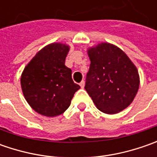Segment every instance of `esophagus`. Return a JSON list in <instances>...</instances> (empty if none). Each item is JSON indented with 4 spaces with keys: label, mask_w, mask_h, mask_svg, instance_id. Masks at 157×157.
<instances>
[{
    "label": "esophagus",
    "mask_w": 157,
    "mask_h": 157,
    "mask_svg": "<svg viewBox=\"0 0 157 157\" xmlns=\"http://www.w3.org/2000/svg\"><path fill=\"white\" fill-rule=\"evenodd\" d=\"M79 86H80V87L81 88H84V86H85V82H84V80H82V81L79 83Z\"/></svg>",
    "instance_id": "34e87169"
}]
</instances>
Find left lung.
Wrapping results in <instances>:
<instances>
[{
  "mask_svg": "<svg viewBox=\"0 0 157 157\" xmlns=\"http://www.w3.org/2000/svg\"><path fill=\"white\" fill-rule=\"evenodd\" d=\"M90 68L85 88L96 107L114 114L133 102L140 86L136 64L125 52L110 43H100L87 49Z\"/></svg>",
  "mask_w": 157,
  "mask_h": 157,
  "instance_id": "1",
  "label": "left lung"
}]
</instances>
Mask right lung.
Wrapping results in <instances>:
<instances>
[{
    "mask_svg": "<svg viewBox=\"0 0 157 157\" xmlns=\"http://www.w3.org/2000/svg\"><path fill=\"white\" fill-rule=\"evenodd\" d=\"M70 45L52 43L44 46L21 72V87L30 107L44 116L62 114L80 88L71 78V70L64 63Z\"/></svg>",
    "mask_w": 157,
    "mask_h": 157,
    "instance_id": "obj_1",
    "label": "right lung"
}]
</instances>
